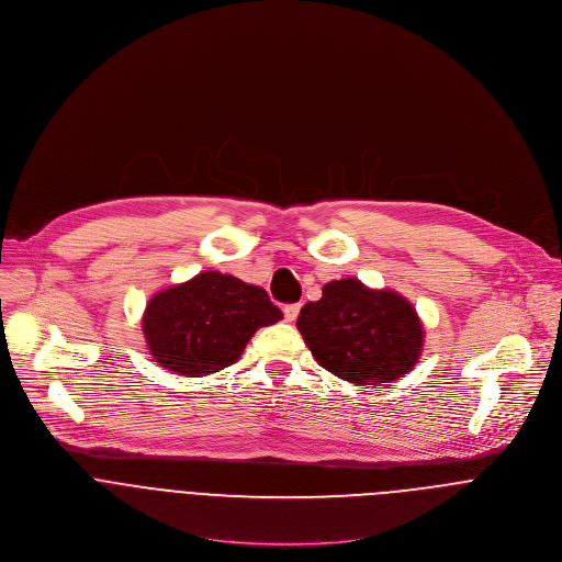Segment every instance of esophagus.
Segmentation results:
<instances>
[{
	"mask_svg": "<svg viewBox=\"0 0 562 562\" xmlns=\"http://www.w3.org/2000/svg\"><path fill=\"white\" fill-rule=\"evenodd\" d=\"M299 312H301V303H290V305L283 307V316H285V321H290V323L296 321Z\"/></svg>",
	"mask_w": 562,
	"mask_h": 562,
	"instance_id": "esophagus-1",
	"label": "esophagus"
}]
</instances>
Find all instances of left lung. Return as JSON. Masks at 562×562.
I'll list each match as a JSON object with an SVG mask.
<instances>
[{"label": "left lung", "instance_id": "obj_1", "mask_svg": "<svg viewBox=\"0 0 562 562\" xmlns=\"http://www.w3.org/2000/svg\"><path fill=\"white\" fill-rule=\"evenodd\" d=\"M296 327L323 369L360 386L400 380L424 347L415 307L353 277L323 285V296L303 305Z\"/></svg>", "mask_w": 562, "mask_h": 562}]
</instances>
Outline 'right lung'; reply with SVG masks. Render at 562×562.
<instances>
[{
  "label": "right lung",
  "instance_id": "obj_1",
  "mask_svg": "<svg viewBox=\"0 0 562 562\" xmlns=\"http://www.w3.org/2000/svg\"><path fill=\"white\" fill-rule=\"evenodd\" d=\"M281 318L263 288L209 270L151 296L143 331L160 367L200 378L237 362L255 331Z\"/></svg>",
  "mask_w": 562,
  "mask_h": 562
}]
</instances>
